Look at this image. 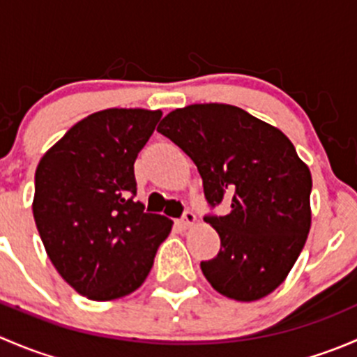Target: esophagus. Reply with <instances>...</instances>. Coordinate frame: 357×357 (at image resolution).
<instances>
[{
	"label": "esophagus",
	"mask_w": 357,
	"mask_h": 357,
	"mask_svg": "<svg viewBox=\"0 0 357 357\" xmlns=\"http://www.w3.org/2000/svg\"><path fill=\"white\" fill-rule=\"evenodd\" d=\"M179 222H181V225L185 226V228H188V226H193V225H195V222H197V215L193 214L192 211H186L185 214H183L181 221H179Z\"/></svg>",
	"instance_id": "esophagus-1"
}]
</instances>
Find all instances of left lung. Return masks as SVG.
Instances as JSON below:
<instances>
[{
	"label": "left lung",
	"instance_id": "obj_1",
	"mask_svg": "<svg viewBox=\"0 0 357 357\" xmlns=\"http://www.w3.org/2000/svg\"><path fill=\"white\" fill-rule=\"evenodd\" d=\"M157 131L199 169L208 205L231 200L226 215H205L221 238L200 268L212 289L252 302L278 289L311 228L312 179L275 126L226 103H195L165 115Z\"/></svg>",
	"mask_w": 357,
	"mask_h": 357
}]
</instances>
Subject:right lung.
<instances>
[{"mask_svg": "<svg viewBox=\"0 0 357 357\" xmlns=\"http://www.w3.org/2000/svg\"><path fill=\"white\" fill-rule=\"evenodd\" d=\"M160 110L107 109L72 126L39 160L32 212L56 271L77 294L114 301L143 285L172 221L135 202V160Z\"/></svg>", "mask_w": 357, "mask_h": 357, "instance_id": "right-lung-1", "label": "right lung"}]
</instances>
